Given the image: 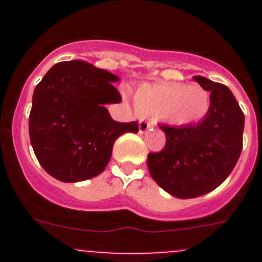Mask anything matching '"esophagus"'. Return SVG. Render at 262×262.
Segmentation results:
<instances>
[{
  "label": "esophagus",
  "instance_id": "34e87169",
  "mask_svg": "<svg viewBox=\"0 0 262 262\" xmlns=\"http://www.w3.org/2000/svg\"><path fill=\"white\" fill-rule=\"evenodd\" d=\"M138 126H139V133L143 134V133H146L147 130H149L150 128H152L153 124L149 123V121L144 120V119H141V120H139V125Z\"/></svg>",
  "mask_w": 262,
  "mask_h": 262
}]
</instances>
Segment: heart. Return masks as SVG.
<instances>
[{
  "instance_id": "b5f03b06",
  "label": "heart",
  "mask_w": 262,
  "mask_h": 262,
  "mask_svg": "<svg viewBox=\"0 0 262 262\" xmlns=\"http://www.w3.org/2000/svg\"><path fill=\"white\" fill-rule=\"evenodd\" d=\"M134 102L142 114L162 118L176 126H189L208 114L210 97L200 84L162 82L139 87Z\"/></svg>"
}]
</instances>
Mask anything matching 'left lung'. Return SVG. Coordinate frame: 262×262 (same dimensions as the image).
Masks as SVG:
<instances>
[{
  "label": "left lung",
  "mask_w": 262,
  "mask_h": 262,
  "mask_svg": "<svg viewBox=\"0 0 262 262\" xmlns=\"http://www.w3.org/2000/svg\"><path fill=\"white\" fill-rule=\"evenodd\" d=\"M194 80L210 92L208 114L194 125H160L166 136L165 148L147 158L153 180L180 199L216 189L232 172L242 150L245 115L231 90L202 76Z\"/></svg>",
  "instance_id": "1"
}]
</instances>
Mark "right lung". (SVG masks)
<instances>
[{"instance_id": "obj_1", "label": "right lung", "mask_w": 262, "mask_h": 262, "mask_svg": "<svg viewBox=\"0 0 262 262\" xmlns=\"http://www.w3.org/2000/svg\"><path fill=\"white\" fill-rule=\"evenodd\" d=\"M118 76L83 60L53 66L34 90L29 134L41 167L57 180L78 182L100 175L114 142L137 133L138 121L113 120L106 104L121 96Z\"/></svg>"}]
</instances>
